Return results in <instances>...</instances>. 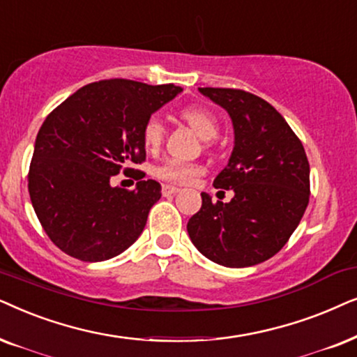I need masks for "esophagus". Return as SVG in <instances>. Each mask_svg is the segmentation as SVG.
I'll use <instances>...</instances> for the list:
<instances>
[{"instance_id": "1", "label": "esophagus", "mask_w": 357, "mask_h": 357, "mask_svg": "<svg viewBox=\"0 0 357 357\" xmlns=\"http://www.w3.org/2000/svg\"><path fill=\"white\" fill-rule=\"evenodd\" d=\"M161 191H163V196H169V194H176V192H179V191H181V189L176 188V186H171V184H165V186H163V189H161Z\"/></svg>"}]
</instances>
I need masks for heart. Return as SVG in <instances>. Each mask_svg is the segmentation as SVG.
I'll list each match as a JSON object with an SVG mask.
<instances>
[{"mask_svg":"<svg viewBox=\"0 0 357 357\" xmlns=\"http://www.w3.org/2000/svg\"><path fill=\"white\" fill-rule=\"evenodd\" d=\"M179 117L188 123L202 140H212L218 135L220 126H218L217 117L211 111L201 106H188L179 111ZM165 139V126L158 116H151L145 121L142 127V142L146 150H158ZM201 168L197 165L183 163V161H166L165 165L155 169V174L166 181L174 183H188L192 178L201 174Z\"/></svg>","mask_w":357,"mask_h":357,"instance_id":"obj_1","label":"heart"}]
</instances>
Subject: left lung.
Returning a JSON list of instances; mask_svg holds the SVG:
<instances>
[{"label": "left lung", "mask_w": 357, "mask_h": 357, "mask_svg": "<svg viewBox=\"0 0 357 357\" xmlns=\"http://www.w3.org/2000/svg\"><path fill=\"white\" fill-rule=\"evenodd\" d=\"M225 109L234 150L213 186L231 189L230 202H212L188 222L194 246L213 263L248 268L273 258L294 234L308 206L310 166L302 142L268 101L230 88H199Z\"/></svg>", "instance_id": "1"}]
</instances>
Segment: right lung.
Instances as JSON below:
<instances>
[{
  "label": "right lung",
  "mask_w": 357,
  "mask_h": 357,
  "mask_svg": "<svg viewBox=\"0 0 357 357\" xmlns=\"http://www.w3.org/2000/svg\"><path fill=\"white\" fill-rule=\"evenodd\" d=\"M181 91L174 84L104 79L79 88L47 116L36 139L29 194L61 251L98 263L135 243L161 186L149 179L126 191L111 186V178L145 160L142 127Z\"/></svg>",
  "instance_id": "add662e5"
}]
</instances>
